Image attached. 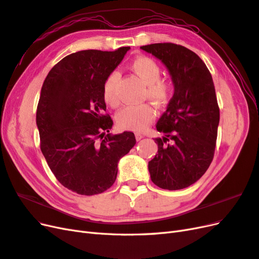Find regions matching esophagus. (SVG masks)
Instances as JSON below:
<instances>
[{
    "mask_svg": "<svg viewBox=\"0 0 259 259\" xmlns=\"http://www.w3.org/2000/svg\"><path fill=\"white\" fill-rule=\"evenodd\" d=\"M135 136H136V140H137V142H139V140H142L143 137H144L143 135H140V134H136Z\"/></svg>",
    "mask_w": 259,
    "mask_h": 259,
    "instance_id": "1",
    "label": "esophagus"
}]
</instances>
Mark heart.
Instances as JSON below:
<instances>
[{
    "label": "heart",
    "mask_w": 259,
    "mask_h": 259,
    "mask_svg": "<svg viewBox=\"0 0 259 259\" xmlns=\"http://www.w3.org/2000/svg\"><path fill=\"white\" fill-rule=\"evenodd\" d=\"M130 67L133 72L147 85L146 97L151 99L158 106H164L168 103L173 94V86L168 80L160 79L161 68L152 58L146 56L136 57L131 62ZM119 79V72L112 71L107 76L104 83V100L111 107L119 105V97L116 94V85ZM154 115L155 110L150 104L130 105L117 112L116 123L123 130L140 132L151 123Z\"/></svg>",
    "instance_id": "1"
}]
</instances>
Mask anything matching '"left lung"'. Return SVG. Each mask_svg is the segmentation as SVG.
<instances>
[{
	"instance_id": "8db88e82",
	"label": "left lung",
	"mask_w": 259,
	"mask_h": 259,
	"mask_svg": "<svg viewBox=\"0 0 259 259\" xmlns=\"http://www.w3.org/2000/svg\"><path fill=\"white\" fill-rule=\"evenodd\" d=\"M140 49L165 65L174 84L156 123L164 136L154 139L158 153L149 161V173L162 189H184L204 175L214 158L219 124L214 82L203 60L185 46L155 43Z\"/></svg>"
}]
</instances>
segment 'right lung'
I'll return each instance as SVG.
<instances>
[{
	"label": "right lung",
	"instance_id": "add662e5",
	"mask_svg": "<svg viewBox=\"0 0 259 259\" xmlns=\"http://www.w3.org/2000/svg\"><path fill=\"white\" fill-rule=\"evenodd\" d=\"M130 49L70 54L43 83L36 109L41 151L58 182L73 192L94 195L109 189L117 163L136 144L132 132L109 134L113 121L104 114V83Z\"/></svg>",
	"mask_w": 259,
	"mask_h": 259
}]
</instances>
